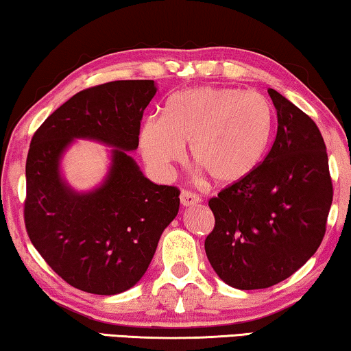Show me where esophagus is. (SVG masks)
Masks as SVG:
<instances>
[{"label": "esophagus", "mask_w": 351, "mask_h": 351, "mask_svg": "<svg viewBox=\"0 0 351 351\" xmlns=\"http://www.w3.org/2000/svg\"><path fill=\"white\" fill-rule=\"evenodd\" d=\"M199 201H201L199 195L193 193V191H190V190H182L180 191V203H182V206H193L196 203H199Z\"/></svg>", "instance_id": "esophagus-1"}]
</instances>
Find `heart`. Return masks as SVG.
Masks as SVG:
<instances>
[{
    "label": "heart",
    "instance_id": "obj_1",
    "mask_svg": "<svg viewBox=\"0 0 351 351\" xmlns=\"http://www.w3.org/2000/svg\"><path fill=\"white\" fill-rule=\"evenodd\" d=\"M275 113L258 93L233 88H195L167 100L165 117H150L141 129L147 165L166 174L185 158L214 184L233 186L251 177L267 156Z\"/></svg>",
    "mask_w": 351,
    "mask_h": 351
}]
</instances>
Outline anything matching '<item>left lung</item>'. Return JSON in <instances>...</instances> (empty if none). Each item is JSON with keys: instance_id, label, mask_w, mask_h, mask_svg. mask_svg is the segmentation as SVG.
Instances as JSON below:
<instances>
[{"instance_id": "obj_1", "label": "left lung", "mask_w": 351, "mask_h": 351, "mask_svg": "<svg viewBox=\"0 0 351 351\" xmlns=\"http://www.w3.org/2000/svg\"><path fill=\"white\" fill-rule=\"evenodd\" d=\"M275 142L251 177L209 199L215 223L204 241L215 273L237 289H265L316 252L332 204V179L318 126L275 89Z\"/></svg>"}]
</instances>
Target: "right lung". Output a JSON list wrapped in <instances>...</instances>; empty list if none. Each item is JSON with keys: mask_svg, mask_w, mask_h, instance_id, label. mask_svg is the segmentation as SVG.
Instances as JSON below:
<instances>
[{"mask_svg": "<svg viewBox=\"0 0 351 351\" xmlns=\"http://www.w3.org/2000/svg\"><path fill=\"white\" fill-rule=\"evenodd\" d=\"M152 80L110 81L80 90L33 134L27 155L23 220L47 265L76 289L128 291L150 265L158 241L179 213L180 190L147 179L126 150L138 147ZM76 136L114 146L106 184L75 194L60 179L61 152Z\"/></svg>", "mask_w": 351, "mask_h": 351, "instance_id": "right-lung-1", "label": "right lung"}]
</instances>
